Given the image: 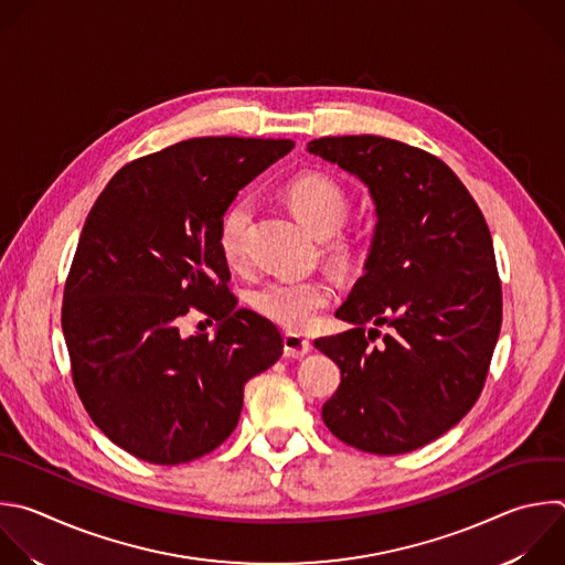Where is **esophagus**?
<instances>
[{
	"mask_svg": "<svg viewBox=\"0 0 565 565\" xmlns=\"http://www.w3.org/2000/svg\"><path fill=\"white\" fill-rule=\"evenodd\" d=\"M310 350H312V343H310V339H306L303 334H299V332H286V334H284V352H286V356L301 359V356H306Z\"/></svg>",
	"mask_w": 565,
	"mask_h": 565,
	"instance_id": "obj_1",
	"label": "esophagus"
}]
</instances>
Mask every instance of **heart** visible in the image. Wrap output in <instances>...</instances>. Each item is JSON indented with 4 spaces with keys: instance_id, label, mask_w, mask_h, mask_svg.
I'll return each mask as SVG.
<instances>
[{
    "instance_id": "b5f03b06",
    "label": "heart",
    "mask_w": 565,
    "mask_h": 565,
    "mask_svg": "<svg viewBox=\"0 0 565 565\" xmlns=\"http://www.w3.org/2000/svg\"><path fill=\"white\" fill-rule=\"evenodd\" d=\"M286 200L317 237L334 235L343 226L350 209L343 188L321 172H301L292 177L286 183ZM250 222L253 202L246 198L233 202L220 222L217 244L224 259L233 266L244 257ZM328 250L334 257H343L348 255V244L334 239L328 244ZM332 288L326 279H275L255 292L253 303L266 319L288 330H303L315 321L317 312L328 306Z\"/></svg>"
}]
</instances>
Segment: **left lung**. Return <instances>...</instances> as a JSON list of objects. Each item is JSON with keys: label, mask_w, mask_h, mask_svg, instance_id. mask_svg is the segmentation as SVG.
I'll use <instances>...</instances> for the list:
<instances>
[{"label": "left lung", "mask_w": 565, "mask_h": 565, "mask_svg": "<svg viewBox=\"0 0 565 565\" xmlns=\"http://www.w3.org/2000/svg\"><path fill=\"white\" fill-rule=\"evenodd\" d=\"M308 152L354 174L377 215L363 275L334 312L352 328L315 341L341 370L323 424L363 452L417 450L468 415L488 377L501 328L488 224L459 177L415 146L348 135ZM377 324L392 330L372 347Z\"/></svg>", "instance_id": "left-lung-1"}]
</instances>
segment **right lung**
Returning a JSON list of instances; mask_svg holds the SVG:
<instances>
[{
    "label": "right lung",
    "mask_w": 565,
    "mask_h": 565,
    "mask_svg": "<svg viewBox=\"0 0 565 565\" xmlns=\"http://www.w3.org/2000/svg\"><path fill=\"white\" fill-rule=\"evenodd\" d=\"M290 139L198 137L124 166L79 235L62 328L95 426L141 461L177 466L237 428L244 386L284 352L273 321L237 308L217 233L237 193ZM198 305L213 340L181 338Z\"/></svg>",
    "instance_id": "obj_1"
}]
</instances>
